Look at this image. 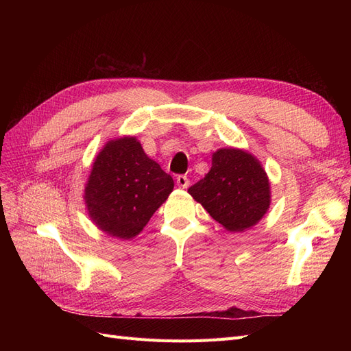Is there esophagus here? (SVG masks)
Returning <instances> with one entry per match:
<instances>
[{"instance_id": "1", "label": "esophagus", "mask_w": 351, "mask_h": 351, "mask_svg": "<svg viewBox=\"0 0 351 351\" xmlns=\"http://www.w3.org/2000/svg\"><path fill=\"white\" fill-rule=\"evenodd\" d=\"M176 182H177V186L178 187H182V189H187L189 187V184H190V182H189V178H187V176H178L177 178H176Z\"/></svg>"}]
</instances>
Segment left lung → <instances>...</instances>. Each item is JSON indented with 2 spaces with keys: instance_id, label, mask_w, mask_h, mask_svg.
I'll use <instances>...</instances> for the list:
<instances>
[{
  "instance_id": "left-lung-1",
  "label": "left lung",
  "mask_w": 351,
  "mask_h": 351,
  "mask_svg": "<svg viewBox=\"0 0 351 351\" xmlns=\"http://www.w3.org/2000/svg\"><path fill=\"white\" fill-rule=\"evenodd\" d=\"M187 192L231 232L256 226L271 205V184L261 162L236 147L212 155L209 173Z\"/></svg>"
}]
</instances>
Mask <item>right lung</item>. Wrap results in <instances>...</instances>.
Returning <instances> with one entry per match:
<instances>
[{"label": "right lung", "mask_w": 351, "mask_h": 351, "mask_svg": "<svg viewBox=\"0 0 351 351\" xmlns=\"http://www.w3.org/2000/svg\"><path fill=\"white\" fill-rule=\"evenodd\" d=\"M173 177L151 159L136 137L110 141L98 154L84 187L90 219L107 234L129 240L173 192Z\"/></svg>", "instance_id": "1"}]
</instances>
